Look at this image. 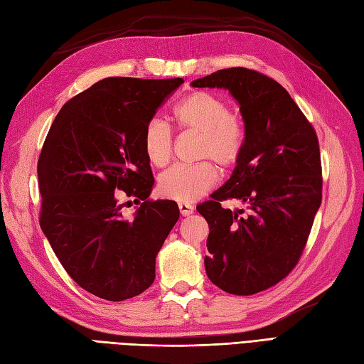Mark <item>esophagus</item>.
Here are the masks:
<instances>
[{
  "instance_id": "34e87169",
  "label": "esophagus",
  "mask_w": 364,
  "mask_h": 364,
  "mask_svg": "<svg viewBox=\"0 0 364 364\" xmlns=\"http://www.w3.org/2000/svg\"><path fill=\"white\" fill-rule=\"evenodd\" d=\"M179 211L182 216H191L193 211H194V207L191 205V203H187V202H179Z\"/></svg>"
}]
</instances>
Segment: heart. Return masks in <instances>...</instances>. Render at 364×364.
I'll use <instances>...</instances> for the list:
<instances>
[{"mask_svg":"<svg viewBox=\"0 0 364 364\" xmlns=\"http://www.w3.org/2000/svg\"><path fill=\"white\" fill-rule=\"evenodd\" d=\"M173 120L181 131L200 136L198 159H210L220 168H232L244 151L245 128L237 114L218 94L196 91L177 103ZM141 146L149 164L165 166L173 157V134L165 122L149 120L141 136ZM218 182V168L209 161L193 165H174L159 177V191L165 198L193 202L210 191Z\"/></svg>","mask_w":364,"mask_h":364,"instance_id":"1","label":"heart"}]
</instances>
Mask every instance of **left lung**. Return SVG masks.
<instances>
[{
	"instance_id": "obj_1",
	"label": "left lung",
	"mask_w": 364,
	"mask_h": 364,
	"mask_svg": "<svg viewBox=\"0 0 364 364\" xmlns=\"http://www.w3.org/2000/svg\"><path fill=\"white\" fill-rule=\"evenodd\" d=\"M194 87H224L241 105L244 151L232 177L199 203L210 235L207 277L232 295H255L296 267L323 198L316 132L289 92L273 78L228 68L194 80ZM241 200L245 211L220 202Z\"/></svg>"
}]
</instances>
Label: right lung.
<instances>
[{"label": "right lung", "instance_id": "add662e5", "mask_svg": "<svg viewBox=\"0 0 364 364\" xmlns=\"http://www.w3.org/2000/svg\"><path fill=\"white\" fill-rule=\"evenodd\" d=\"M183 78L109 77L63 105L38 157L40 225L68 274L108 301L140 295L179 219L174 200L148 199L154 177L146 123ZM139 205L127 215L121 200Z\"/></svg>", "mask_w": 364, "mask_h": 364}]
</instances>
